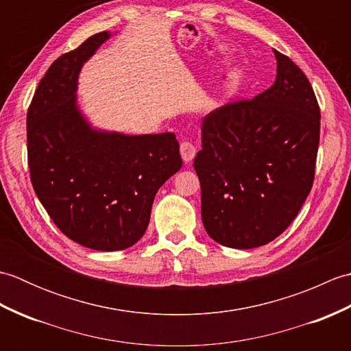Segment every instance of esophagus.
I'll return each mask as SVG.
<instances>
[{"mask_svg":"<svg viewBox=\"0 0 351 351\" xmlns=\"http://www.w3.org/2000/svg\"><path fill=\"white\" fill-rule=\"evenodd\" d=\"M180 151H181L182 160H184L185 162H190V161L196 156L197 149H196V146H195V145L191 143V141H182V143H181V147H180Z\"/></svg>","mask_w":351,"mask_h":351,"instance_id":"1","label":"esophagus"}]
</instances>
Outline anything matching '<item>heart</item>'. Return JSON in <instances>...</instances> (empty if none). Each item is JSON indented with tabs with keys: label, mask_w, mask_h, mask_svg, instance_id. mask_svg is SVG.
<instances>
[{
	"label": "heart",
	"mask_w": 351,
	"mask_h": 351,
	"mask_svg": "<svg viewBox=\"0 0 351 351\" xmlns=\"http://www.w3.org/2000/svg\"><path fill=\"white\" fill-rule=\"evenodd\" d=\"M243 78V72L241 69H234L230 71L229 73V78H228V83H226V90L228 92H232L234 88L240 84V81Z\"/></svg>",
	"instance_id": "1"
}]
</instances>
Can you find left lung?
Segmentation results:
<instances>
[{
    "instance_id": "left-lung-1",
    "label": "left lung",
    "mask_w": 351,
    "mask_h": 351,
    "mask_svg": "<svg viewBox=\"0 0 351 351\" xmlns=\"http://www.w3.org/2000/svg\"><path fill=\"white\" fill-rule=\"evenodd\" d=\"M274 84L250 101L202 119L195 158L202 221L214 241L253 249L273 241L299 214L319 143V107L306 75L273 49Z\"/></svg>"
}]
</instances>
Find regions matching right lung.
Segmentation results:
<instances>
[{
  "instance_id": "right-lung-1",
  "label": "right lung",
  "mask_w": 351,
  "mask_h": 351,
  "mask_svg": "<svg viewBox=\"0 0 351 351\" xmlns=\"http://www.w3.org/2000/svg\"><path fill=\"white\" fill-rule=\"evenodd\" d=\"M111 37H88L49 66L27 113L28 167L40 204L62 232L84 247L113 252L136 244L156 191L182 167L173 132L95 128L78 106L81 68Z\"/></svg>"
}]
</instances>
